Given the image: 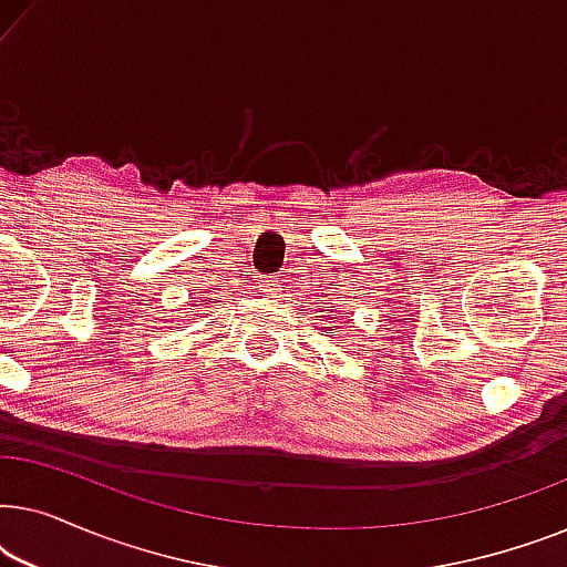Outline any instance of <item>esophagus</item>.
<instances>
[{
    "mask_svg": "<svg viewBox=\"0 0 567 567\" xmlns=\"http://www.w3.org/2000/svg\"><path fill=\"white\" fill-rule=\"evenodd\" d=\"M262 291H266V293L278 291V289H276V278H266V284H262Z\"/></svg>",
    "mask_w": 567,
    "mask_h": 567,
    "instance_id": "34e87169",
    "label": "esophagus"
}]
</instances>
